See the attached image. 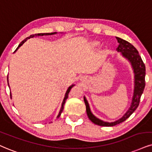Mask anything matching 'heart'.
<instances>
[{
	"instance_id": "heart-1",
	"label": "heart",
	"mask_w": 152,
	"mask_h": 152,
	"mask_svg": "<svg viewBox=\"0 0 152 152\" xmlns=\"http://www.w3.org/2000/svg\"><path fill=\"white\" fill-rule=\"evenodd\" d=\"M98 44V42H94V45H97Z\"/></svg>"
}]
</instances>
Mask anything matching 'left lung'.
Here are the masks:
<instances>
[{"instance_id": "left-lung-1", "label": "left lung", "mask_w": 152, "mask_h": 152, "mask_svg": "<svg viewBox=\"0 0 152 152\" xmlns=\"http://www.w3.org/2000/svg\"><path fill=\"white\" fill-rule=\"evenodd\" d=\"M118 42L119 43L118 46L116 48L118 52H120L121 56L124 57L130 62L131 66L134 72V91L133 96H132V102H131L130 106L126 113L123 115L121 118L113 122H105L102 120H100L96 118L94 114L91 113L90 107H89V103H88L87 99L84 96V101H85L86 105V110H87V116L89 120L94 124L100 125V126H114L119 123H123L127 118H128L132 115V113L137 109L139 106L140 98L143 93L144 89L145 87V65L142 61L141 56L139 55L137 50L132 46L130 43H129L124 39L115 37Z\"/></svg>"}]
</instances>
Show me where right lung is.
Returning a JSON list of instances; mask_svg holds the SVG:
<instances>
[{
    "instance_id": "right-lung-1",
    "label": "right lung",
    "mask_w": 152,
    "mask_h": 152,
    "mask_svg": "<svg viewBox=\"0 0 152 152\" xmlns=\"http://www.w3.org/2000/svg\"><path fill=\"white\" fill-rule=\"evenodd\" d=\"M57 34V32H52V33H39V34H35L30 35V36H29V37H27V38H26L25 39H24V40L22 41V42L21 43H20V44H19L18 47L16 48V50H15V52H14V53H15V52L17 51V50H18V48H20V46H21L27 40V39H30V38H33V37H35L48 36V35H53V34ZM7 84H8V87H10V86H9V83H8V76H7ZM74 86H75V85H70V87H68V89H67L66 92H65V94L64 99H63V102H62V105H61V110H60V111H59V113H58V116H57V118H59V117H60V115H61L62 112H63V108H64V105H65V101H66V99H67V98H68V94L70 93V89H72V87H74ZM10 98L12 99V94H11V93H10Z\"/></svg>"
}]
</instances>
